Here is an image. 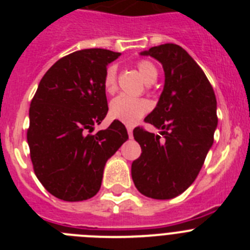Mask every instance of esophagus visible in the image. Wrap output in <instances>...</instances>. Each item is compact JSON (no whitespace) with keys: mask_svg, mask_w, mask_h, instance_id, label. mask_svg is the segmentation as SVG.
I'll return each mask as SVG.
<instances>
[{"mask_svg":"<svg viewBox=\"0 0 250 250\" xmlns=\"http://www.w3.org/2000/svg\"><path fill=\"white\" fill-rule=\"evenodd\" d=\"M127 134H129V136L131 138L132 136V127L131 126H127Z\"/></svg>","mask_w":250,"mask_h":250,"instance_id":"34e87169","label":"esophagus"}]
</instances>
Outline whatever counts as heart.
I'll return each instance as SVG.
<instances>
[{
  "instance_id": "obj_1",
  "label": "heart",
  "mask_w": 250,
  "mask_h": 250,
  "mask_svg": "<svg viewBox=\"0 0 250 250\" xmlns=\"http://www.w3.org/2000/svg\"><path fill=\"white\" fill-rule=\"evenodd\" d=\"M139 72L146 83H154L158 77V70L155 65L150 62L149 60H140L136 63ZM116 77L118 70L116 66L110 65L106 68L105 76H104V89L106 92L115 91L116 89ZM150 109V105L144 99L129 98L126 95H120L115 98L110 104V115L115 120H119L126 125H134L138 123Z\"/></svg>"
}]
</instances>
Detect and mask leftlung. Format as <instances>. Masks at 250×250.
<instances>
[{
  "label": "left lung",
  "instance_id": "obj_1",
  "mask_svg": "<svg viewBox=\"0 0 250 250\" xmlns=\"http://www.w3.org/2000/svg\"><path fill=\"white\" fill-rule=\"evenodd\" d=\"M141 55L154 57L164 68V89L145 123L160 129L165 139L134 129L141 155L132 161L131 176L145 196L171 199L193 184L213 145L215 94L200 66L179 45L155 46Z\"/></svg>",
  "mask_w": 250,
  "mask_h": 250
}]
</instances>
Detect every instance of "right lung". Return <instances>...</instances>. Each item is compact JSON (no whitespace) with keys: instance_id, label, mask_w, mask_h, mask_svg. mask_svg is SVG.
<instances>
[{"instance_id":"add662e5","label":"right lung","mask_w":250,"mask_h":250,"mask_svg":"<svg viewBox=\"0 0 250 250\" xmlns=\"http://www.w3.org/2000/svg\"><path fill=\"white\" fill-rule=\"evenodd\" d=\"M119 56L86 48L60 59L43 75L31 101V161L40 183L59 199L81 202L96 195L106 161L129 139L119 120L91 134L109 110L106 66Z\"/></svg>"}]
</instances>
